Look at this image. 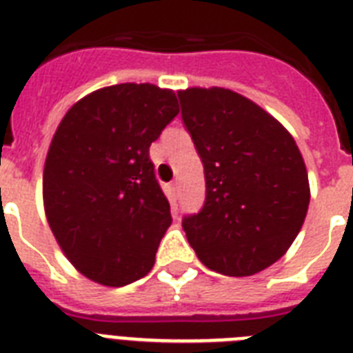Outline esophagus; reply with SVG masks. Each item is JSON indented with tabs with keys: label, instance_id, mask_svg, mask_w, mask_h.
Returning <instances> with one entry per match:
<instances>
[{
	"label": "esophagus",
	"instance_id": "1",
	"mask_svg": "<svg viewBox=\"0 0 353 353\" xmlns=\"http://www.w3.org/2000/svg\"><path fill=\"white\" fill-rule=\"evenodd\" d=\"M168 192H170L172 198L176 199L177 196H179V183H177V181H172L170 185H168Z\"/></svg>",
	"mask_w": 353,
	"mask_h": 353
}]
</instances>
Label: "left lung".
I'll return each instance as SVG.
<instances>
[{
    "label": "left lung",
    "instance_id": "1",
    "mask_svg": "<svg viewBox=\"0 0 353 353\" xmlns=\"http://www.w3.org/2000/svg\"><path fill=\"white\" fill-rule=\"evenodd\" d=\"M207 181L201 212L183 229L201 263L251 276L285 254L301 232L310 181L291 133L247 97L225 88L177 91Z\"/></svg>",
    "mask_w": 353,
    "mask_h": 353
}]
</instances>
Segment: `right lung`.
<instances>
[{"instance_id": "right-lung-1", "label": "right lung", "mask_w": 353, "mask_h": 353, "mask_svg": "<svg viewBox=\"0 0 353 353\" xmlns=\"http://www.w3.org/2000/svg\"><path fill=\"white\" fill-rule=\"evenodd\" d=\"M179 113L154 84L97 90L69 108L43 166V209L77 271L102 285L132 284L154 268L170 227L150 144Z\"/></svg>"}]
</instances>
